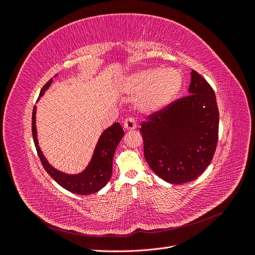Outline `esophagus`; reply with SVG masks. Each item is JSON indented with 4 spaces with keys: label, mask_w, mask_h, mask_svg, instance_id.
Segmentation results:
<instances>
[{
    "label": "esophagus",
    "mask_w": 255,
    "mask_h": 255,
    "mask_svg": "<svg viewBox=\"0 0 255 255\" xmlns=\"http://www.w3.org/2000/svg\"><path fill=\"white\" fill-rule=\"evenodd\" d=\"M123 127H125V128L127 130H132V129H135L136 128V123H135V120L133 118H127L125 121H123Z\"/></svg>",
    "instance_id": "1"
}]
</instances>
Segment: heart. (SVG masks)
<instances>
[{"label":"heart","mask_w":255,"mask_h":255,"mask_svg":"<svg viewBox=\"0 0 255 255\" xmlns=\"http://www.w3.org/2000/svg\"><path fill=\"white\" fill-rule=\"evenodd\" d=\"M183 76L174 68L145 69L130 75L125 82L128 94L138 95L136 104L144 113H156L164 110L179 94Z\"/></svg>","instance_id":"obj_1"}]
</instances>
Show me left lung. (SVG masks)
Wrapping results in <instances>:
<instances>
[{
    "mask_svg": "<svg viewBox=\"0 0 255 255\" xmlns=\"http://www.w3.org/2000/svg\"><path fill=\"white\" fill-rule=\"evenodd\" d=\"M189 95L146 116L139 132L154 173L171 184L196 180L211 164L218 142L219 112L210 84L191 70Z\"/></svg>",
    "mask_w": 255,
    "mask_h": 255,
    "instance_id": "8db88e82",
    "label": "left lung"
}]
</instances>
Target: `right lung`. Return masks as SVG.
<instances>
[{
    "label": "right lung",
    "mask_w": 255,
    "mask_h": 255,
    "mask_svg": "<svg viewBox=\"0 0 255 255\" xmlns=\"http://www.w3.org/2000/svg\"><path fill=\"white\" fill-rule=\"evenodd\" d=\"M51 83L52 79L42 87L39 98L43 96L44 91L49 88ZM35 123L36 106H34L33 109L32 132L38 156L40 158L44 170L47 171L52 179L54 181H56L61 187H64L65 189L76 195H91L99 191L100 189H102L105 185L109 183L113 171L114 154L118 143L122 139L123 135H125L122 127L118 122L114 123L111 128L104 130L97 143L94 156H92L88 167L85 169L82 173L74 175L60 172L48 163V160L43 156L39 145H38Z\"/></svg>",
    "instance_id": "right-lung-1"
}]
</instances>
